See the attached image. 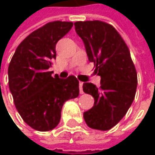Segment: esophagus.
Wrapping results in <instances>:
<instances>
[{
  "instance_id": "esophagus-1",
  "label": "esophagus",
  "mask_w": 155,
  "mask_h": 155,
  "mask_svg": "<svg viewBox=\"0 0 155 155\" xmlns=\"http://www.w3.org/2000/svg\"><path fill=\"white\" fill-rule=\"evenodd\" d=\"M83 84H84V83H82V82L79 83V88H80V93L81 94L84 93V91H83Z\"/></svg>"
}]
</instances>
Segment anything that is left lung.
<instances>
[{
	"instance_id": "left-lung-1",
	"label": "left lung",
	"mask_w": 155,
	"mask_h": 155,
	"mask_svg": "<svg viewBox=\"0 0 155 155\" xmlns=\"http://www.w3.org/2000/svg\"><path fill=\"white\" fill-rule=\"evenodd\" d=\"M83 40L88 60L100 76V87L84 83L83 90L94 97V106L84 112L87 126L106 131L126 115L135 98L138 77L124 41L111 25L98 21L74 23Z\"/></svg>"
}]
</instances>
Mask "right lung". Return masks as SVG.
<instances>
[{
    "mask_svg": "<svg viewBox=\"0 0 155 155\" xmlns=\"http://www.w3.org/2000/svg\"><path fill=\"white\" fill-rule=\"evenodd\" d=\"M72 22H49L31 32L17 46L8 67L9 89L24 122L38 131L54 129L65 101L79 96V81L52 77L48 69L56 59V45Z\"/></svg>",
    "mask_w": 155,
    "mask_h": 155,
    "instance_id": "obj_1",
    "label": "right lung"
}]
</instances>
